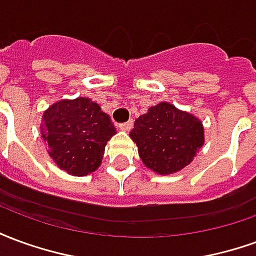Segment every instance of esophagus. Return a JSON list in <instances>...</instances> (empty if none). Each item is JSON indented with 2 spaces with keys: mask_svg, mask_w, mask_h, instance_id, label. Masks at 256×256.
<instances>
[{
  "mask_svg": "<svg viewBox=\"0 0 256 256\" xmlns=\"http://www.w3.org/2000/svg\"><path fill=\"white\" fill-rule=\"evenodd\" d=\"M133 124H134L133 119H130V120H128V122L120 123V124H119V128H120V130H126V132H128V130H132V128H133Z\"/></svg>",
  "mask_w": 256,
  "mask_h": 256,
  "instance_id": "34e87169",
  "label": "esophagus"
}]
</instances>
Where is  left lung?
<instances>
[{"label":"left lung","instance_id":"8db88e82","mask_svg":"<svg viewBox=\"0 0 256 256\" xmlns=\"http://www.w3.org/2000/svg\"><path fill=\"white\" fill-rule=\"evenodd\" d=\"M130 137L145 166L159 174L180 172L204 144V130L198 118L168 102L150 106L141 115Z\"/></svg>","mask_w":256,"mask_h":256}]
</instances>
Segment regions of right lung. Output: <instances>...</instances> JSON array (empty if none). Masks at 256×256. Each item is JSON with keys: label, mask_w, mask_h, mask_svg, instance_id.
<instances>
[{"label": "right lung", "mask_w": 256, "mask_h": 256, "mask_svg": "<svg viewBox=\"0 0 256 256\" xmlns=\"http://www.w3.org/2000/svg\"><path fill=\"white\" fill-rule=\"evenodd\" d=\"M41 134L56 164L82 177L100 166L115 128L97 102L78 97L49 106L44 114Z\"/></svg>", "instance_id": "add662e5"}]
</instances>
